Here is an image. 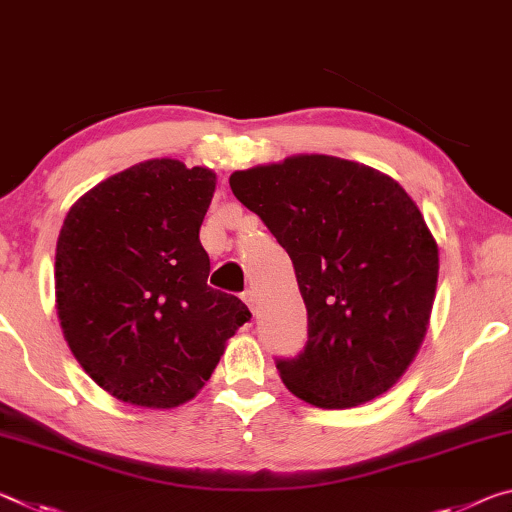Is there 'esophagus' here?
<instances>
[{"instance_id": "esophagus-1", "label": "esophagus", "mask_w": 512, "mask_h": 512, "mask_svg": "<svg viewBox=\"0 0 512 512\" xmlns=\"http://www.w3.org/2000/svg\"><path fill=\"white\" fill-rule=\"evenodd\" d=\"M242 301H245V304L251 308V311H256V292L254 290L247 288L245 292H242Z\"/></svg>"}]
</instances>
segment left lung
I'll return each instance as SVG.
<instances>
[{
	"mask_svg": "<svg viewBox=\"0 0 512 512\" xmlns=\"http://www.w3.org/2000/svg\"><path fill=\"white\" fill-rule=\"evenodd\" d=\"M295 265L308 340L276 358L286 388L320 408L383 395L406 372L429 324L438 245L395 179L335 156H292L231 174Z\"/></svg>",
	"mask_w": 512,
	"mask_h": 512,
	"instance_id": "1",
	"label": "left lung"
}]
</instances>
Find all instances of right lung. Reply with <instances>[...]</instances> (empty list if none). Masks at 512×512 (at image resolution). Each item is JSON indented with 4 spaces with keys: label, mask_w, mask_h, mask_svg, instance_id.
Returning <instances> with one entry per match:
<instances>
[{
    "label": "right lung",
    "mask_w": 512,
    "mask_h": 512,
    "mask_svg": "<svg viewBox=\"0 0 512 512\" xmlns=\"http://www.w3.org/2000/svg\"><path fill=\"white\" fill-rule=\"evenodd\" d=\"M215 174L172 158L133 165L86 192L56 245V306L67 345L99 388L133 406L197 395L224 342L249 322L208 286L199 229Z\"/></svg>",
    "instance_id": "right-lung-1"
}]
</instances>
